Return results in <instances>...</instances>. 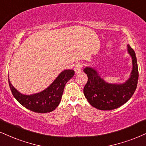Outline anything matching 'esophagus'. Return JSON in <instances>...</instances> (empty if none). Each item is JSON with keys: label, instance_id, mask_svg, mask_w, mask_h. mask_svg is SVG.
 I'll list each match as a JSON object with an SVG mask.
<instances>
[{"label": "esophagus", "instance_id": "34e87169", "mask_svg": "<svg viewBox=\"0 0 146 146\" xmlns=\"http://www.w3.org/2000/svg\"><path fill=\"white\" fill-rule=\"evenodd\" d=\"M82 70V65L80 64H78L75 66L74 67V71L76 74H78L81 72Z\"/></svg>", "mask_w": 146, "mask_h": 146}]
</instances>
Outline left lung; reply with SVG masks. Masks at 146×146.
I'll use <instances>...</instances> for the list:
<instances>
[{"label":"left lung","mask_w":146,"mask_h":146,"mask_svg":"<svg viewBox=\"0 0 146 146\" xmlns=\"http://www.w3.org/2000/svg\"><path fill=\"white\" fill-rule=\"evenodd\" d=\"M128 53L132 57L133 69L130 78L123 84H110L101 78L92 68L87 67L83 71L87 74L88 81L83 92L89 103L101 110H111L118 108L128 102L133 96L138 82V66L134 50L127 45Z\"/></svg>","instance_id":"8db88e82"}]
</instances>
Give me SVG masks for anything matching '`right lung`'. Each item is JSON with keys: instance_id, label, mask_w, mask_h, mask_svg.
Instances as JSON below:
<instances>
[{"instance_id": "1", "label": "right lung", "mask_w": 146, "mask_h": 146, "mask_svg": "<svg viewBox=\"0 0 146 146\" xmlns=\"http://www.w3.org/2000/svg\"><path fill=\"white\" fill-rule=\"evenodd\" d=\"M74 75V71L72 70H64L45 90L30 95H23L17 91L9 79V84L14 98L23 107L36 113H47L53 111L58 106L65 85Z\"/></svg>"}]
</instances>
